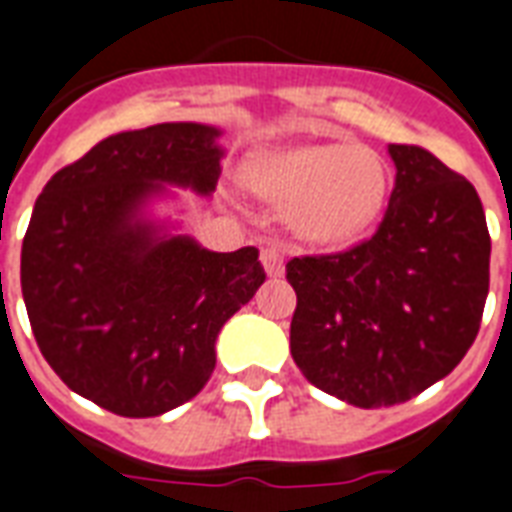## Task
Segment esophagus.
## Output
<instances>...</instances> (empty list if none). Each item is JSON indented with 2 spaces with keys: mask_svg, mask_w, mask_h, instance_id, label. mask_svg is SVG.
I'll return each instance as SVG.
<instances>
[{
  "mask_svg": "<svg viewBox=\"0 0 512 512\" xmlns=\"http://www.w3.org/2000/svg\"><path fill=\"white\" fill-rule=\"evenodd\" d=\"M261 264H264L270 278H281L283 275V253L278 248H264L261 251Z\"/></svg>",
  "mask_w": 512,
  "mask_h": 512,
  "instance_id": "obj_1",
  "label": "esophagus"
}]
</instances>
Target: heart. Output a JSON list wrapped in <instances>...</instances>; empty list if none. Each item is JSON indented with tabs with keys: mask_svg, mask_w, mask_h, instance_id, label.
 <instances>
[{
	"mask_svg": "<svg viewBox=\"0 0 512 512\" xmlns=\"http://www.w3.org/2000/svg\"><path fill=\"white\" fill-rule=\"evenodd\" d=\"M259 199L289 210L294 231L333 245L357 237L382 212L390 177L374 149L360 144H302L270 149L245 169Z\"/></svg>",
	"mask_w": 512,
	"mask_h": 512,
	"instance_id": "b5f03b06",
	"label": "heart"
}]
</instances>
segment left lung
<instances>
[{
  "mask_svg": "<svg viewBox=\"0 0 512 512\" xmlns=\"http://www.w3.org/2000/svg\"><path fill=\"white\" fill-rule=\"evenodd\" d=\"M387 152L395 188L374 237L286 264L294 363L360 409L404 404L445 379L475 343L488 297L491 237L472 182L423 147Z\"/></svg>",
  "mask_w": 512,
  "mask_h": 512,
  "instance_id": "obj_1",
  "label": "left lung"
}]
</instances>
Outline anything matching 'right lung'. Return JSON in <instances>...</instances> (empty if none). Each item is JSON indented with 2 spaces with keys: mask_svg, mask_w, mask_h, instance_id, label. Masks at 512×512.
Segmentation results:
<instances>
[{
  "mask_svg": "<svg viewBox=\"0 0 512 512\" xmlns=\"http://www.w3.org/2000/svg\"><path fill=\"white\" fill-rule=\"evenodd\" d=\"M218 128L163 122L103 138L37 196L21 292L54 374L122 417L185 404L215 371L223 324L259 292L256 248L215 253L144 218L166 185L210 196Z\"/></svg>",
  "mask_w": 512,
  "mask_h": 512,
  "instance_id": "obj_1",
  "label": "right lung"
}]
</instances>
